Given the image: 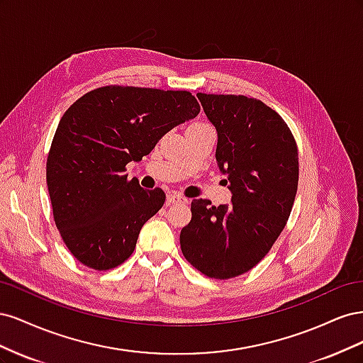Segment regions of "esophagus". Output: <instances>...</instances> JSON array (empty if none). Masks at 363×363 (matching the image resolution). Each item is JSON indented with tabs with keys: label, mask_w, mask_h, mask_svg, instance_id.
Wrapping results in <instances>:
<instances>
[{
	"label": "esophagus",
	"mask_w": 363,
	"mask_h": 363,
	"mask_svg": "<svg viewBox=\"0 0 363 363\" xmlns=\"http://www.w3.org/2000/svg\"><path fill=\"white\" fill-rule=\"evenodd\" d=\"M168 203H183V204H186V203H188V199H184L183 195H180L177 192H171V194H168Z\"/></svg>",
	"instance_id": "esophagus-1"
}]
</instances>
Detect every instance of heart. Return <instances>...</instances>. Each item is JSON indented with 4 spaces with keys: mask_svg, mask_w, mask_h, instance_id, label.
Returning <instances> with one entry per match:
<instances>
[{
    "mask_svg": "<svg viewBox=\"0 0 363 363\" xmlns=\"http://www.w3.org/2000/svg\"><path fill=\"white\" fill-rule=\"evenodd\" d=\"M207 124H204V123H195V124H192L189 128H194V127H206Z\"/></svg>",
    "mask_w": 363,
    "mask_h": 363,
    "instance_id": "b5f03b06",
    "label": "heart"
}]
</instances>
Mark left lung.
Returning a JSON list of instances; mask_svg holds the SVG:
<instances>
[{"mask_svg": "<svg viewBox=\"0 0 363 363\" xmlns=\"http://www.w3.org/2000/svg\"><path fill=\"white\" fill-rule=\"evenodd\" d=\"M196 96L218 131L216 162L232 203L192 200L180 247L195 269L227 280L255 268L286 225L298 188V148L283 118L260 100Z\"/></svg>", "mask_w": 363, "mask_h": 363, "instance_id": "left-lung-1", "label": "left lung"}]
</instances>
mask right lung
<instances>
[{"label": "right lung", "mask_w": 363, "mask_h": 363, "mask_svg": "<svg viewBox=\"0 0 363 363\" xmlns=\"http://www.w3.org/2000/svg\"><path fill=\"white\" fill-rule=\"evenodd\" d=\"M200 113L188 91L103 86L63 113L47 159V184L65 245L83 265L116 268L135 251L142 225L164 203L125 164L150 155L171 128Z\"/></svg>", "instance_id": "right-lung-1"}]
</instances>
